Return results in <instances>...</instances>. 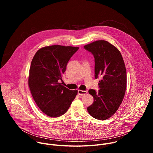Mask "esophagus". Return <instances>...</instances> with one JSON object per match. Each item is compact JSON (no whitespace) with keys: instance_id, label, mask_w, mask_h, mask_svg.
I'll return each mask as SVG.
<instances>
[{"instance_id":"34e87169","label":"esophagus","mask_w":153,"mask_h":153,"mask_svg":"<svg viewBox=\"0 0 153 153\" xmlns=\"http://www.w3.org/2000/svg\"><path fill=\"white\" fill-rule=\"evenodd\" d=\"M87 93H88V91H82V90H78V94H79L80 96L85 95L86 94H87Z\"/></svg>"}]
</instances>
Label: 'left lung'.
<instances>
[{
  "label": "left lung",
  "mask_w": 153,
  "mask_h": 153,
  "mask_svg": "<svg viewBox=\"0 0 153 153\" xmlns=\"http://www.w3.org/2000/svg\"><path fill=\"white\" fill-rule=\"evenodd\" d=\"M84 48L91 53L95 62V78L99 76L100 90L91 89L93 103L87 108L89 114L98 120H106L118 110L125 94L126 71L120 52L105 40H97Z\"/></svg>",
  "instance_id": "obj_1"
}]
</instances>
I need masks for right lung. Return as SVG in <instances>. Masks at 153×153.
Returning a JSON list of instances; mask_svg holds the SVG:
<instances>
[{
    "label": "right lung",
    "instance_id": "right-lung-1",
    "mask_svg": "<svg viewBox=\"0 0 153 153\" xmlns=\"http://www.w3.org/2000/svg\"><path fill=\"white\" fill-rule=\"evenodd\" d=\"M79 47L54 45L43 47L35 54L30 68L28 85L40 110L51 117L66 113L77 94L62 85V74Z\"/></svg>",
    "mask_w": 153,
    "mask_h": 153
}]
</instances>
